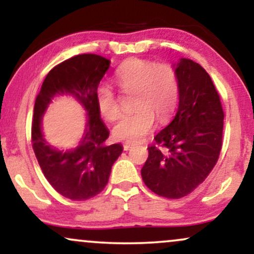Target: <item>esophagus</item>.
I'll return each mask as SVG.
<instances>
[{
    "label": "esophagus",
    "mask_w": 254,
    "mask_h": 254,
    "mask_svg": "<svg viewBox=\"0 0 254 254\" xmlns=\"http://www.w3.org/2000/svg\"><path fill=\"white\" fill-rule=\"evenodd\" d=\"M132 143H130V142H125V143L123 144V148H124V150H129L131 147H132Z\"/></svg>",
    "instance_id": "34e87169"
}]
</instances>
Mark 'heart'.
I'll list each match as a JSON object with an SVG mask.
<instances>
[{
	"mask_svg": "<svg viewBox=\"0 0 254 254\" xmlns=\"http://www.w3.org/2000/svg\"><path fill=\"white\" fill-rule=\"evenodd\" d=\"M116 83L125 94H132L133 112L122 116L113 127L117 139L138 142L159 123H166L177 109L180 95V78L177 69L168 63L132 60L116 72ZM95 101L100 115L113 121L121 113L117 95L106 84L98 87Z\"/></svg>",
	"mask_w": 254,
	"mask_h": 254,
	"instance_id": "obj_1",
	"label": "heart"
}]
</instances>
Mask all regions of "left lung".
Wrapping results in <instances>:
<instances>
[{"instance_id": "obj_1", "label": "left lung", "mask_w": 254, "mask_h": 254, "mask_svg": "<svg viewBox=\"0 0 254 254\" xmlns=\"http://www.w3.org/2000/svg\"><path fill=\"white\" fill-rule=\"evenodd\" d=\"M179 107L176 117L154 137L142 179L157 196L179 199L190 194L210 174L222 148L224 112L209 74L199 64L182 58Z\"/></svg>"}]
</instances>
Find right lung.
Masks as SVG:
<instances>
[{"label":"right lung","instance_id":"obj_1","mask_svg":"<svg viewBox=\"0 0 254 254\" xmlns=\"http://www.w3.org/2000/svg\"><path fill=\"white\" fill-rule=\"evenodd\" d=\"M110 61L94 54L77 55L49 71L38 93L32 121V147L46 180L63 197L86 200L97 196L109 183L111 168L123 151L121 144L106 145L109 130L101 122L95 93L109 70ZM74 95L87 111L89 124L77 148L56 151L46 144L40 121L56 94Z\"/></svg>","mask_w":254,"mask_h":254}]
</instances>
